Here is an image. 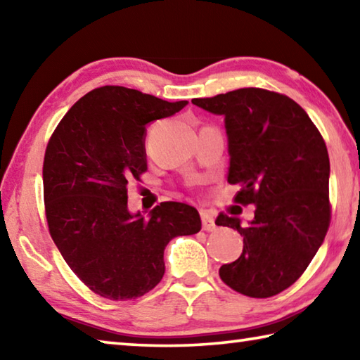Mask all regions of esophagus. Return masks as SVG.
Returning <instances> with one entry per match:
<instances>
[{"mask_svg": "<svg viewBox=\"0 0 360 360\" xmlns=\"http://www.w3.org/2000/svg\"><path fill=\"white\" fill-rule=\"evenodd\" d=\"M202 227L206 231H214L217 229L214 217H212V214H210V212H202Z\"/></svg>", "mask_w": 360, "mask_h": 360, "instance_id": "esophagus-1", "label": "esophagus"}]
</instances>
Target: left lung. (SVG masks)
<instances>
[{
    "label": "left lung",
    "mask_w": 360,
    "mask_h": 360,
    "mask_svg": "<svg viewBox=\"0 0 360 360\" xmlns=\"http://www.w3.org/2000/svg\"><path fill=\"white\" fill-rule=\"evenodd\" d=\"M192 103L224 115L227 179L241 187L233 200L255 206L246 227L238 217L217 216L216 225L243 236L241 255L219 268V276L243 295H276L303 275L330 225L324 138L300 105L265 89H238Z\"/></svg>",
    "instance_id": "8db88e82"
}]
</instances>
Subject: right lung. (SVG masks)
<instances>
[{
  "mask_svg": "<svg viewBox=\"0 0 360 360\" xmlns=\"http://www.w3.org/2000/svg\"><path fill=\"white\" fill-rule=\"evenodd\" d=\"M169 103L120 85L84 95L49 139L42 184L49 231L75 275L109 300H135L160 283L163 251L198 233V211L163 202L149 217L127 208V186L148 172L146 125L179 112Z\"/></svg>",
  "mask_w": 360,
  "mask_h": 360,
  "instance_id": "right-lung-1",
  "label": "right lung"
}]
</instances>
